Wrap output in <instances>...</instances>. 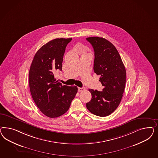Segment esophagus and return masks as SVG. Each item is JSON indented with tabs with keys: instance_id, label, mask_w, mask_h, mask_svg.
Returning <instances> with one entry per match:
<instances>
[{
	"instance_id": "34e87169",
	"label": "esophagus",
	"mask_w": 158,
	"mask_h": 158,
	"mask_svg": "<svg viewBox=\"0 0 158 158\" xmlns=\"http://www.w3.org/2000/svg\"><path fill=\"white\" fill-rule=\"evenodd\" d=\"M86 89L84 87H78V91H84Z\"/></svg>"
}]
</instances>
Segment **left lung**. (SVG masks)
Instances as JSON below:
<instances>
[{"label": "left lung", "instance_id": "8db88e82", "mask_svg": "<svg viewBox=\"0 0 158 158\" xmlns=\"http://www.w3.org/2000/svg\"><path fill=\"white\" fill-rule=\"evenodd\" d=\"M94 52V72L100 75L102 91L89 89L91 100L86 104L94 115L104 117L118 108L123 97L126 72L124 64L114 45L100 37L87 38Z\"/></svg>", "mask_w": 158, "mask_h": 158}]
</instances>
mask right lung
<instances>
[{
	"label": "right lung",
	"instance_id": "right-lung-1",
	"mask_svg": "<svg viewBox=\"0 0 158 158\" xmlns=\"http://www.w3.org/2000/svg\"><path fill=\"white\" fill-rule=\"evenodd\" d=\"M72 38L53 39L36 53L29 72V85L35 104L48 117L57 118L69 110L77 94V86L63 85L54 77L62 71L64 54Z\"/></svg>",
	"mask_w": 158,
	"mask_h": 158
}]
</instances>
